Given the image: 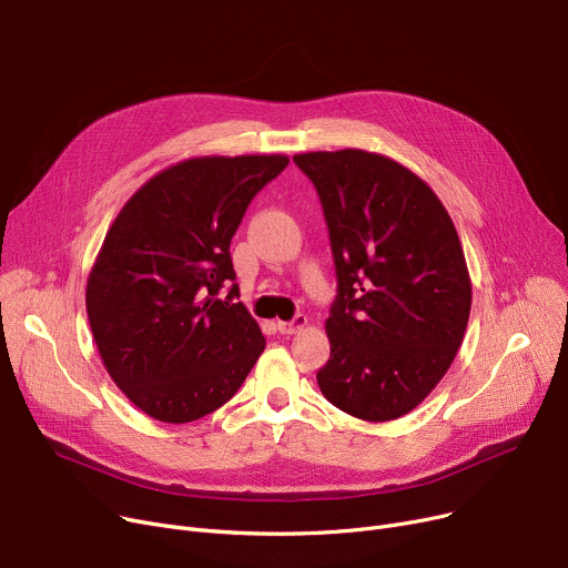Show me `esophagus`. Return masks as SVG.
<instances>
[{
  "label": "esophagus",
  "instance_id": "34e87169",
  "mask_svg": "<svg viewBox=\"0 0 568 568\" xmlns=\"http://www.w3.org/2000/svg\"><path fill=\"white\" fill-rule=\"evenodd\" d=\"M306 324H308V317H306V315H294L290 322H278L276 326H278V331H281L283 335H292V333L304 328Z\"/></svg>",
  "mask_w": 568,
  "mask_h": 568
}]
</instances>
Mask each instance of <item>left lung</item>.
Returning <instances> with one entry per match:
<instances>
[{"label":"left lung","mask_w":568,"mask_h":568,"mask_svg":"<svg viewBox=\"0 0 568 568\" xmlns=\"http://www.w3.org/2000/svg\"><path fill=\"white\" fill-rule=\"evenodd\" d=\"M292 160L320 194L337 278L320 390L354 418H402L464 343L473 290L455 223L425 180L384 155Z\"/></svg>","instance_id":"1"}]
</instances>
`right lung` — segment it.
<instances>
[{
  "mask_svg": "<svg viewBox=\"0 0 568 568\" xmlns=\"http://www.w3.org/2000/svg\"><path fill=\"white\" fill-rule=\"evenodd\" d=\"M287 164L285 155L184 160L150 178L111 223L87 313L113 384L150 418H203L240 390L264 352L237 301L231 240L253 196Z\"/></svg>",
  "mask_w": 568,
  "mask_h": 568,
  "instance_id": "right-lung-1",
  "label": "right lung"
}]
</instances>
